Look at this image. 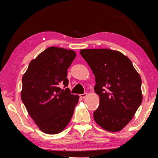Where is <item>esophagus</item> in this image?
Instances as JSON below:
<instances>
[{
    "label": "esophagus",
    "instance_id": "1",
    "mask_svg": "<svg viewBox=\"0 0 158 158\" xmlns=\"http://www.w3.org/2000/svg\"><path fill=\"white\" fill-rule=\"evenodd\" d=\"M87 95H88V94H87V93H84V94H80L79 96H80V98H86V97Z\"/></svg>",
    "mask_w": 158,
    "mask_h": 158
}]
</instances>
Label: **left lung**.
<instances>
[{
    "label": "left lung",
    "mask_w": 158,
    "mask_h": 158,
    "mask_svg": "<svg viewBox=\"0 0 158 158\" xmlns=\"http://www.w3.org/2000/svg\"><path fill=\"white\" fill-rule=\"evenodd\" d=\"M80 54L95 76L100 103L96 123L110 132L121 131L142 103L141 78L128 57L109 49H84Z\"/></svg>",
    "instance_id": "8db88e82"
}]
</instances>
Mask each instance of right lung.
Wrapping results in <instances>:
<instances>
[{"instance_id": "add662e5", "label": "right lung", "mask_w": 158, "mask_h": 158, "mask_svg": "<svg viewBox=\"0 0 158 158\" xmlns=\"http://www.w3.org/2000/svg\"><path fill=\"white\" fill-rule=\"evenodd\" d=\"M76 56L70 49L50 47L30 62L22 78L21 99L40 130L62 132L71 121L79 96L70 93L67 69Z\"/></svg>"}]
</instances>
